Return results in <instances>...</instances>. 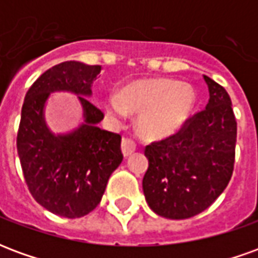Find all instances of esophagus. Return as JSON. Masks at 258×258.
<instances>
[{
	"label": "esophagus",
	"instance_id": "obj_1",
	"mask_svg": "<svg viewBox=\"0 0 258 258\" xmlns=\"http://www.w3.org/2000/svg\"><path fill=\"white\" fill-rule=\"evenodd\" d=\"M135 144L134 141L128 140V138H124L123 141H121V152H123L124 157H128L130 155H133L135 152Z\"/></svg>",
	"mask_w": 258,
	"mask_h": 258
}]
</instances>
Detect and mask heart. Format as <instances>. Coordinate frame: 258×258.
<instances>
[{
	"instance_id": "b5f03b06",
	"label": "heart",
	"mask_w": 258,
	"mask_h": 258,
	"mask_svg": "<svg viewBox=\"0 0 258 258\" xmlns=\"http://www.w3.org/2000/svg\"><path fill=\"white\" fill-rule=\"evenodd\" d=\"M195 95L189 85L171 79L137 80L124 87L118 95H110L106 109L113 117L127 113L138 114L137 131L145 140H164L184 124L194 106Z\"/></svg>"
}]
</instances>
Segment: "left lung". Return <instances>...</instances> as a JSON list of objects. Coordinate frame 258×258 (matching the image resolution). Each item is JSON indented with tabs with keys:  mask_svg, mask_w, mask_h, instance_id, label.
Masks as SVG:
<instances>
[{
	"mask_svg": "<svg viewBox=\"0 0 258 258\" xmlns=\"http://www.w3.org/2000/svg\"><path fill=\"white\" fill-rule=\"evenodd\" d=\"M206 109L186 120L173 137L145 148L149 167L142 188L148 205L159 216L184 220L206 210L232 177L236 120L232 102L214 80Z\"/></svg>",
	"mask_w": 258,
	"mask_h": 258,
	"instance_id": "1",
	"label": "left lung"
}]
</instances>
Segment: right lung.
<instances>
[{"mask_svg": "<svg viewBox=\"0 0 258 258\" xmlns=\"http://www.w3.org/2000/svg\"><path fill=\"white\" fill-rule=\"evenodd\" d=\"M101 66L68 60L48 69L31 85L22 106L18 155L30 194L48 211L80 218L99 205L109 177L123 160L121 137L98 127L103 113L88 99ZM52 92H72L83 107V123L55 135L45 121Z\"/></svg>", "mask_w": 258, "mask_h": 258, "instance_id": "obj_1", "label": "right lung"}]
</instances>
